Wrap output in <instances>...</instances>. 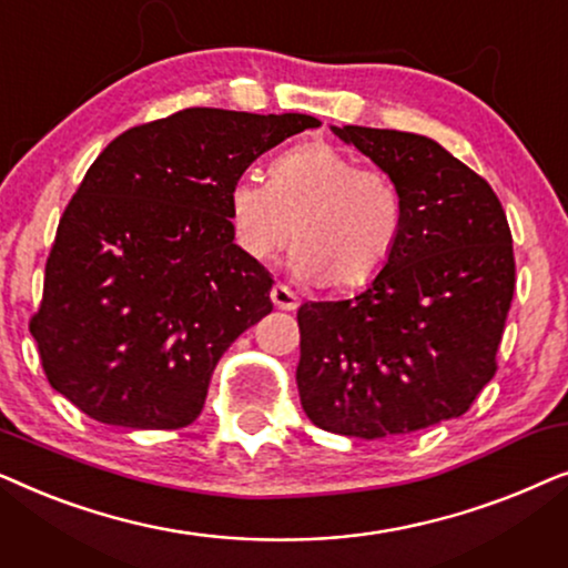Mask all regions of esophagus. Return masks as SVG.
<instances>
[{
    "label": "esophagus",
    "instance_id": "34e87169",
    "mask_svg": "<svg viewBox=\"0 0 568 568\" xmlns=\"http://www.w3.org/2000/svg\"><path fill=\"white\" fill-rule=\"evenodd\" d=\"M271 302H274L278 310H297L300 297L286 284H274V290H271Z\"/></svg>",
    "mask_w": 568,
    "mask_h": 568
}]
</instances>
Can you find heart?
Listing matches in <instances>:
<instances>
[{
	"mask_svg": "<svg viewBox=\"0 0 568 568\" xmlns=\"http://www.w3.org/2000/svg\"><path fill=\"white\" fill-rule=\"evenodd\" d=\"M227 209L237 245L251 258L271 261L294 237L300 274L325 278L336 290L375 282L403 232V199L393 178L359 168L325 142L278 154L268 183L240 178L230 189Z\"/></svg>",
	"mask_w": 568,
	"mask_h": 568,
	"instance_id": "obj_1",
	"label": "heart"
}]
</instances>
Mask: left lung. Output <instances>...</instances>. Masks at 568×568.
I'll list each match as a JSON object with an SVG mask.
<instances>
[{"instance_id":"8db88e82","label":"left lung","mask_w":568,"mask_h":568,"mask_svg":"<svg viewBox=\"0 0 568 568\" xmlns=\"http://www.w3.org/2000/svg\"><path fill=\"white\" fill-rule=\"evenodd\" d=\"M385 170L403 232L354 300L297 310V387L310 422L379 439L463 416L496 375L515 294V251L491 185L434 139L333 126Z\"/></svg>"}]
</instances>
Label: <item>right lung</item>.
Instances as JSON below:
<instances>
[{"instance_id": "right-lung-1", "label": "right lung", "mask_w": 568, "mask_h": 568, "mask_svg": "<svg viewBox=\"0 0 568 568\" xmlns=\"http://www.w3.org/2000/svg\"><path fill=\"white\" fill-rule=\"evenodd\" d=\"M305 113L185 108L123 131L59 220L30 317L51 387L100 424L181 429L274 278L235 245L227 196Z\"/></svg>"}]
</instances>
